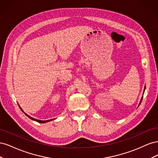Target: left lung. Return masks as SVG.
I'll use <instances>...</instances> for the list:
<instances>
[{"mask_svg": "<svg viewBox=\"0 0 158 158\" xmlns=\"http://www.w3.org/2000/svg\"><path fill=\"white\" fill-rule=\"evenodd\" d=\"M145 89H146V87L144 88V90H145ZM142 98H143V96L142 97V98H141V100H140V103H139V106H140V103H141V102H142Z\"/></svg>", "mask_w": 158, "mask_h": 158, "instance_id": "1", "label": "left lung"}]
</instances>
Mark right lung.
Segmentation results:
<instances>
[{
    "mask_svg": "<svg viewBox=\"0 0 158 158\" xmlns=\"http://www.w3.org/2000/svg\"><path fill=\"white\" fill-rule=\"evenodd\" d=\"M19 107H20V109L22 110V111H23V110L22 109V108L20 107V106H19ZM25 113V114L27 116V117H29L30 118H31V120H33V121H37V122H38V123H47V122H49V121H52V120H54L55 118H52V119H50V120H47V121H41V120H38V119H35V118H33V117H30V115H28V114H27L26 113Z\"/></svg>",
    "mask_w": 158,
    "mask_h": 158,
    "instance_id": "1",
    "label": "right lung"
}]
</instances>
